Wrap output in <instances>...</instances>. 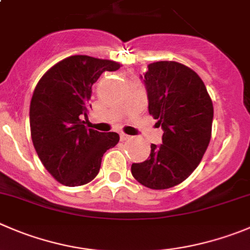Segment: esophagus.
<instances>
[{"mask_svg":"<svg viewBox=\"0 0 250 250\" xmlns=\"http://www.w3.org/2000/svg\"><path fill=\"white\" fill-rule=\"evenodd\" d=\"M127 139H130L129 135L124 134V132H123V134H120V140H121V141H126Z\"/></svg>","mask_w":250,"mask_h":250,"instance_id":"1","label":"esophagus"}]
</instances>
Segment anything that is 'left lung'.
Segmentation results:
<instances>
[{"label":"left lung","instance_id":"obj_1","mask_svg":"<svg viewBox=\"0 0 250 250\" xmlns=\"http://www.w3.org/2000/svg\"><path fill=\"white\" fill-rule=\"evenodd\" d=\"M144 77L149 115L165 132L162 144L151 145L146 161L132 163L131 173L149 189H169L194 172L208 149L212 101L198 73L183 63L152 62Z\"/></svg>","mask_w":250,"mask_h":250}]
</instances>
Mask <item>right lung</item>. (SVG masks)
Wrapping results in <instances>:
<instances>
[{"label": "right lung", "mask_w": 250, "mask_h": 250, "mask_svg": "<svg viewBox=\"0 0 250 250\" xmlns=\"http://www.w3.org/2000/svg\"><path fill=\"white\" fill-rule=\"evenodd\" d=\"M111 60L73 55L59 61L38 82L30 101V135L47 172L66 187L92 182L106 149L119 142L116 132L87 129L82 116L92 108V85L104 71H116Z\"/></svg>", "instance_id": "1"}]
</instances>
